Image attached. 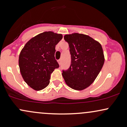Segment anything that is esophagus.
<instances>
[{
	"instance_id": "1",
	"label": "esophagus",
	"mask_w": 127,
	"mask_h": 127,
	"mask_svg": "<svg viewBox=\"0 0 127 127\" xmlns=\"http://www.w3.org/2000/svg\"><path fill=\"white\" fill-rule=\"evenodd\" d=\"M58 63H59V65H61V64H62V60L61 59L59 60H58Z\"/></svg>"
}]
</instances>
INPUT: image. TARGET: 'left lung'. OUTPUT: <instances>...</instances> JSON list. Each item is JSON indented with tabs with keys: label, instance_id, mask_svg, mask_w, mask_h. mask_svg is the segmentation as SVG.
<instances>
[{
	"label": "left lung",
	"instance_id": "1",
	"mask_svg": "<svg viewBox=\"0 0 127 127\" xmlns=\"http://www.w3.org/2000/svg\"><path fill=\"white\" fill-rule=\"evenodd\" d=\"M68 43L71 64L62 75L68 87L82 90L94 81L104 62L103 48L99 42L88 35L79 33L65 34Z\"/></svg>",
	"mask_w": 127,
	"mask_h": 127
}]
</instances>
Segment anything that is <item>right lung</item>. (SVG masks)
<instances>
[{
  "mask_svg": "<svg viewBox=\"0 0 127 127\" xmlns=\"http://www.w3.org/2000/svg\"><path fill=\"white\" fill-rule=\"evenodd\" d=\"M62 34L45 32L26 43L19 55V67L23 79L33 90L40 91L49 84L51 74L59 64L55 59V45Z\"/></svg>",
  "mask_w": 127,
  "mask_h": 127,
  "instance_id": "right-lung-1",
  "label": "right lung"
}]
</instances>
